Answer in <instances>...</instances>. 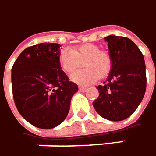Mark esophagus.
Wrapping results in <instances>:
<instances>
[{"label":"esophagus","instance_id":"obj_1","mask_svg":"<svg viewBox=\"0 0 156 156\" xmlns=\"http://www.w3.org/2000/svg\"><path fill=\"white\" fill-rule=\"evenodd\" d=\"M78 89H79V91H81V92H85V91H87V87H78Z\"/></svg>","mask_w":156,"mask_h":156}]
</instances>
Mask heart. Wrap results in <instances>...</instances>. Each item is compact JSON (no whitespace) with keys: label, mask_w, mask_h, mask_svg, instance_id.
<instances>
[{"label":"heart","mask_w":156,"mask_h":156,"mask_svg":"<svg viewBox=\"0 0 156 156\" xmlns=\"http://www.w3.org/2000/svg\"><path fill=\"white\" fill-rule=\"evenodd\" d=\"M84 62L86 69L71 75L70 79L78 85H89L100 77L106 78L112 68V59L110 53L100 50L99 46L91 44H82L72 49L65 48L59 53V64L66 74H71Z\"/></svg>","instance_id":"heart-1"}]
</instances>
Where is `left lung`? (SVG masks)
<instances>
[{
  "label": "left lung",
  "mask_w": 156,
  "mask_h": 156,
  "mask_svg": "<svg viewBox=\"0 0 156 156\" xmlns=\"http://www.w3.org/2000/svg\"><path fill=\"white\" fill-rule=\"evenodd\" d=\"M112 68L93 106L103 118L120 121L129 117L141 103L147 88L144 56L134 43L124 36L105 37Z\"/></svg>",
  "instance_id": "8db88e82"
}]
</instances>
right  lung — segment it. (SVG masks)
I'll use <instances>...</instances> for the list:
<instances>
[{
  "mask_svg": "<svg viewBox=\"0 0 156 156\" xmlns=\"http://www.w3.org/2000/svg\"><path fill=\"white\" fill-rule=\"evenodd\" d=\"M59 44L43 43L25 49L11 69L14 103L30 124L49 129L67 117L78 85L59 64Z\"/></svg>",
  "mask_w": 156,
  "mask_h": 156,
  "instance_id": "obj_1",
  "label": "right lung"
}]
</instances>
